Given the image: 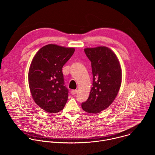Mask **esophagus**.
Listing matches in <instances>:
<instances>
[{
	"label": "esophagus",
	"mask_w": 155,
	"mask_h": 155,
	"mask_svg": "<svg viewBox=\"0 0 155 155\" xmlns=\"http://www.w3.org/2000/svg\"><path fill=\"white\" fill-rule=\"evenodd\" d=\"M78 92V90H72V91H71V93H72V94H75L77 93Z\"/></svg>",
	"instance_id": "34e87169"
}]
</instances>
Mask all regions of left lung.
<instances>
[{"instance_id":"8db88e82","label":"left lung","mask_w":155,"mask_h":155,"mask_svg":"<svg viewBox=\"0 0 155 155\" xmlns=\"http://www.w3.org/2000/svg\"><path fill=\"white\" fill-rule=\"evenodd\" d=\"M91 62L93 87L81 107L87 113L98 114L111 105L121 84L122 72L116 54L106 47L84 50Z\"/></svg>"}]
</instances>
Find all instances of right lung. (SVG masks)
<instances>
[{
    "mask_svg": "<svg viewBox=\"0 0 155 155\" xmlns=\"http://www.w3.org/2000/svg\"><path fill=\"white\" fill-rule=\"evenodd\" d=\"M74 48L49 44L41 48L31 64L28 80L34 102L49 113L62 110L68 99L64 85L63 65L71 58Z\"/></svg>",
    "mask_w": 155,
    "mask_h": 155,
    "instance_id": "right-lung-1",
    "label": "right lung"
}]
</instances>
